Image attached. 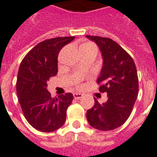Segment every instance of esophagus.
Segmentation results:
<instances>
[{"mask_svg":"<svg viewBox=\"0 0 157 157\" xmlns=\"http://www.w3.org/2000/svg\"><path fill=\"white\" fill-rule=\"evenodd\" d=\"M73 96H74V98L75 99H80L83 97V95H82V93H76V92H75V93L73 94Z\"/></svg>","mask_w":157,"mask_h":157,"instance_id":"1","label":"esophagus"}]
</instances>
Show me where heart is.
<instances>
[{"label":"heart","mask_w":157,"mask_h":157,"mask_svg":"<svg viewBox=\"0 0 157 157\" xmlns=\"http://www.w3.org/2000/svg\"><path fill=\"white\" fill-rule=\"evenodd\" d=\"M86 45V44H85Z\"/></svg>","instance_id":"b5f03b06"}]
</instances>
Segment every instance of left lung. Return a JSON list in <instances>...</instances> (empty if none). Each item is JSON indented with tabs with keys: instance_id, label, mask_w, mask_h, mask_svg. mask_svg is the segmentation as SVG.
<instances>
[{
	"instance_id": "obj_1",
	"label": "left lung",
	"mask_w": 157,
	"mask_h": 157,
	"mask_svg": "<svg viewBox=\"0 0 157 157\" xmlns=\"http://www.w3.org/2000/svg\"><path fill=\"white\" fill-rule=\"evenodd\" d=\"M102 53V68L97 82L100 92L108 93V101L95 103L86 112L93 128L108 131L124 124L132 112L139 90L137 70L133 59L121 46L109 38L86 35Z\"/></svg>"
}]
</instances>
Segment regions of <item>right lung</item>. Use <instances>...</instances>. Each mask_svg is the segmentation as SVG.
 I'll return each mask as SVG.
<instances>
[{
    "mask_svg": "<svg viewBox=\"0 0 157 157\" xmlns=\"http://www.w3.org/2000/svg\"><path fill=\"white\" fill-rule=\"evenodd\" d=\"M75 37H59L40 42L26 55L20 65L17 94L24 117L39 131L53 132L65 124L72 93L51 98L47 82L57 75L59 53Z\"/></svg>",
    "mask_w": 157,
    "mask_h": 157,
    "instance_id": "1",
    "label": "right lung"
}]
</instances>
